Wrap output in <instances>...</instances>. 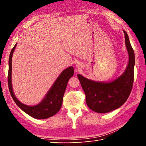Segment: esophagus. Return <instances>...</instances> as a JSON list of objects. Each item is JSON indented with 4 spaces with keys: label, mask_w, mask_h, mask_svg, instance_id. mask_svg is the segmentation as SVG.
Masks as SVG:
<instances>
[{
    "label": "esophagus",
    "mask_w": 146,
    "mask_h": 146,
    "mask_svg": "<svg viewBox=\"0 0 146 146\" xmlns=\"http://www.w3.org/2000/svg\"><path fill=\"white\" fill-rule=\"evenodd\" d=\"M81 65H82V64H78L76 66H77L78 67H80V66H81Z\"/></svg>",
    "instance_id": "esophagus-1"
}]
</instances>
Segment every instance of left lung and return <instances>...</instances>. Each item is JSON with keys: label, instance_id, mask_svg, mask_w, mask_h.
Segmentation results:
<instances>
[{"label": "left lung", "instance_id": "8db88e82", "mask_svg": "<svg viewBox=\"0 0 146 146\" xmlns=\"http://www.w3.org/2000/svg\"><path fill=\"white\" fill-rule=\"evenodd\" d=\"M128 57L127 66L120 76L110 82L90 80L78 74L84 91L86 104L93 111L106 113L122 106L129 97L134 80L135 53L125 31L123 30Z\"/></svg>", "mask_w": 146, "mask_h": 146}]
</instances>
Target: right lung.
<instances>
[{"mask_svg":"<svg viewBox=\"0 0 146 146\" xmlns=\"http://www.w3.org/2000/svg\"><path fill=\"white\" fill-rule=\"evenodd\" d=\"M17 46V44L11 49L9 58L8 70V86L9 92L14 102L19 107L31 117L36 119H46L56 114L60 110L62 104L63 97L67 87L68 80L73 75L74 70L73 66H70L63 70L56 79L55 82L49 89L45 97L40 103L35 106H28L17 99L15 95L12 86V56Z\"/></svg>","mask_w":146,"mask_h":146,"instance_id":"right-lung-1","label":"right lung"}]
</instances>
